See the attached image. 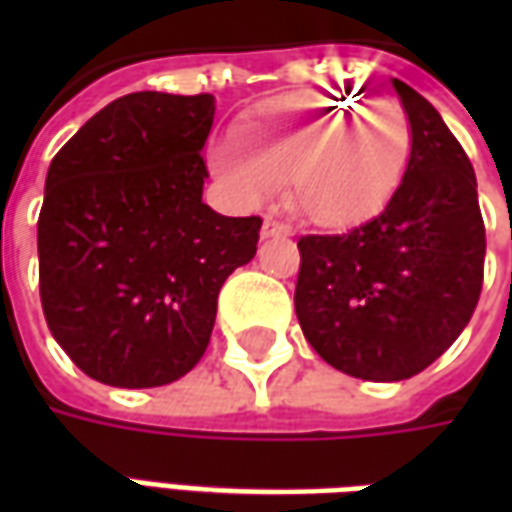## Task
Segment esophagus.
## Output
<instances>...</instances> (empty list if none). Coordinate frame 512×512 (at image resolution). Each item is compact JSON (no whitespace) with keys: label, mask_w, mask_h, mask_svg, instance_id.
I'll return each instance as SVG.
<instances>
[{"label":"esophagus","mask_w":512,"mask_h":512,"mask_svg":"<svg viewBox=\"0 0 512 512\" xmlns=\"http://www.w3.org/2000/svg\"><path fill=\"white\" fill-rule=\"evenodd\" d=\"M293 230H290L288 224L277 222V219H266L263 222V227H260V238L266 241V238H279V235H290Z\"/></svg>","instance_id":"1"}]
</instances>
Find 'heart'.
<instances>
[{"label":"heart","mask_w":512,"mask_h":512,"mask_svg":"<svg viewBox=\"0 0 512 512\" xmlns=\"http://www.w3.org/2000/svg\"><path fill=\"white\" fill-rule=\"evenodd\" d=\"M354 108L326 95H282L252 109L235 139L213 142L211 167L238 200L266 202L288 183L293 211L323 230H351L384 211L406 175L411 126L403 106Z\"/></svg>","instance_id":"b5f03b06"}]
</instances>
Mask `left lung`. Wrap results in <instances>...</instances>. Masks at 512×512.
Segmentation results:
<instances>
[{
  "label": "left lung",
  "mask_w": 512,
  "mask_h": 512,
  "mask_svg": "<svg viewBox=\"0 0 512 512\" xmlns=\"http://www.w3.org/2000/svg\"><path fill=\"white\" fill-rule=\"evenodd\" d=\"M411 126L406 175L381 216L299 241L296 315L323 362L362 381L433 365L472 318L485 227L469 156L433 106L392 79Z\"/></svg>",
  "instance_id": "obj_1"
}]
</instances>
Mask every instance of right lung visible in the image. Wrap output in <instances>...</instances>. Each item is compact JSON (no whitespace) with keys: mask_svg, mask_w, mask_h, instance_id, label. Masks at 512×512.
I'll return each instance as SVG.
<instances>
[{"mask_svg":"<svg viewBox=\"0 0 512 512\" xmlns=\"http://www.w3.org/2000/svg\"><path fill=\"white\" fill-rule=\"evenodd\" d=\"M213 95L131 93L51 158L38 219L40 301L54 340L109 386L186 376L224 279L257 252V216L202 202Z\"/></svg>","mask_w":512,"mask_h":512,"instance_id":"1","label":"right lung"}]
</instances>
